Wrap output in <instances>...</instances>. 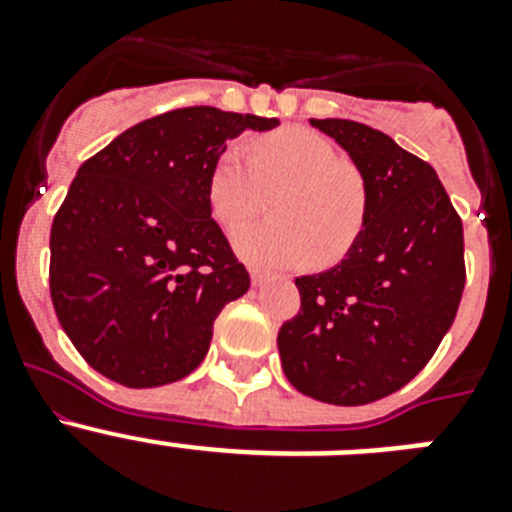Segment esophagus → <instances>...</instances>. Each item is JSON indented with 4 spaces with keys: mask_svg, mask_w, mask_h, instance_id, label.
Masks as SVG:
<instances>
[{
    "mask_svg": "<svg viewBox=\"0 0 512 512\" xmlns=\"http://www.w3.org/2000/svg\"><path fill=\"white\" fill-rule=\"evenodd\" d=\"M266 274L264 271H251V282H253V287H261V284H266Z\"/></svg>",
    "mask_w": 512,
    "mask_h": 512,
    "instance_id": "obj_1",
    "label": "esophagus"
}]
</instances>
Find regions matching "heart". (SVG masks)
<instances>
[{
  "label": "heart",
  "mask_w": 512,
  "mask_h": 512,
  "mask_svg": "<svg viewBox=\"0 0 512 512\" xmlns=\"http://www.w3.org/2000/svg\"><path fill=\"white\" fill-rule=\"evenodd\" d=\"M287 187L274 205L282 223H261L235 233L233 246L256 269L333 266L351 251L366 217L361 176L315 130L284 128L251 146H233L210 174L212 215L228 230L241 228L264 207V189Z\"/></svg>",
  "instance_id": "b5f03b06"
}]
</instances>
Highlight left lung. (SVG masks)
I'll list each match as a JSON object with an SVG mask.
<instances>
[{
	"label": "left lung",
	"instance_id": "obj_1",
	"mask_svg": "<svg viewBox=\"0 0 512 512\" xmlns=\"http://www.w3.org/2000/svg\"><path fill=\"white\" fill-rule=\"evenodd\" d=\"M351 156L366 189L359 238L338 266L295 279L282 325L289 384L330 405H366L410 382L451 328L464 292V228L438 174L390 135L310 120Z\"/></svg>",
	"mask_w": 512,
	"mask_h": 512
}]
</instances>
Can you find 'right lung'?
<instances>
[{"label": "right lung", "mask_w": 512, "mask_h": 512, "mask_svg": "<svg viewBox=\"0 0 512 512\" xmlns=\"http://www.w3.org/2000/svg\"><path fill=\"white\" fill-rule=\"evenodd\" d=\"M277 117L184 107L143 120L81 164L51 228V300L87 364L125 387H161L205 359L212 325L248 292L210 174L228 140Z\"/></svg>", "instance_id": "1"}]
</instances>
